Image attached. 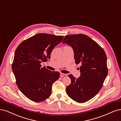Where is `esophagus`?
<instances>
[{
  "label": "esophagus",
  "instance_id": "obj_1",
  "mask_svg": "<svg viewBox=\"0 0 121 121\" xmlns=\"http://www.w3.org/2000/svg\"><path fill=\"white\" fill-rule=\"evenodd\" d=\"M66 76H67V74H66L60 73V76H61V77H63Z\"/></svg>",
  "mask_w": 121,
  "mask_h": 121
}]
</instances>
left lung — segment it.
<instances>
[{
    "instance_id": "obj_1",
    "label": "left lung",
    "mask_w": 121,
    "mask_h": 121,
    "mask_svg": "<svg viewBox=\"0 0 121 121\" xmlns=\"http://www.w3.org/2000/svg\"><path fill=\"white\" fill-rule=\"evenodd\" d=\"M62 43L72 47L76 64L81 65L78 78L69 75L71 83L66 87L67 94L80 103L87 102L99 92L108 74L105 52L90 37L82 34L66 35Z\"/></svg>"
}]
</instances>
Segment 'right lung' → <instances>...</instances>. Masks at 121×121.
Listing matches in <instances>:
<instances>
[{
  "instance_id": "right-lung-1",
  "label": "right lung",
  "mask_w": 121,
  "mask_h": 121,
  "mask_svg": "<svg viewBox=\"0 0 121 121\" xmlns=\"http://www.w3.org/2000/svg\"><path fill=\"white\" fill-rule=\"evenodd\" d=\"M63 36L38 33L22 41L16 49L12 69L20 91L30 100L39 102L52 93L53 84L60 73L51 71L41 63L50 59V54Z\"/></svg>"
}]
</instances>
